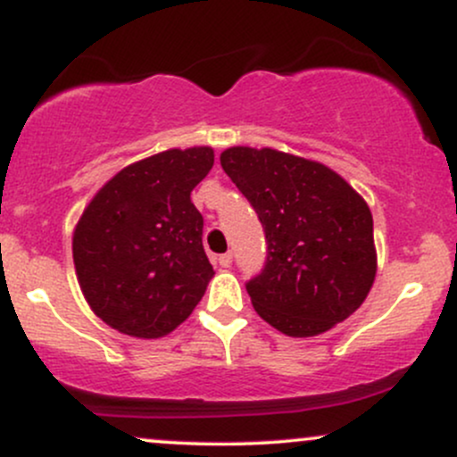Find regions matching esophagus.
Instances as JSON below:
<instances>
[{
    "label": "esophagus",
    "instance_id": "esophagus-1",
    "mask_svg": "<svg viewBox=\"0 0 457 457\" xmlns=\"http://www.w3.org/2000/svg\"><path fill=\"white\" fill-rule=\"evenodd\" d=\"M217 264H219V269H229V266H232V253L219 255Z\"/></svg>",
    "mask_w": 457,
    "mask_h": 457
}]
</instances>
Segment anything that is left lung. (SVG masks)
Returning <instances> with one entry per match:
<instances>
[{
    "label": "left lung",
    "mask_w": 457,
    "mask_h": 457,
    "mask_svg": "<svg viewBox=\"0 0 457 457\" xmlns=\"http://www.w3.org/2000/svg\"><path fill=\"white\" fill-rule=\"evenodd\" d=\"M221 167L269 243L264 270L246 283L258 316L290 337H316L353 316L378 269L365 199L330 167L275 148L232 145Z\"/></svg>",
    "instance_id": "1"
}]
</instances>
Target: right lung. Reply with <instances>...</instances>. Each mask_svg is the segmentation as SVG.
Segmentation results:
<instances>
[{
	"mask_svg": "<svg viewBox=\"0 0 457 457\" xmlns=\"http://www.w3.org/2000/svg\"><path fill=\"white\" fill-rule=\"evenodd\" d=\"M214 165L211 145L162 150L109 178L72 232V260L87 305L139 339L170 335L214 277L191 202Z\"/></svg>",
	"mask_w": 457,
	"mask_h": 457,
	"instance_id": "obj_1",
	"label": "right lung"
}]
</instances>
